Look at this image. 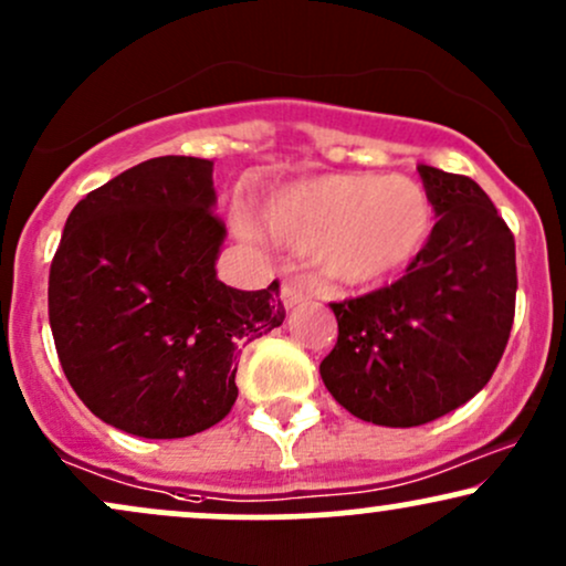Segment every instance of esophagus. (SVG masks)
Here are the masks:
<instances>
[{
    "instance_id": "obj_1",
    "label": "esophagus",
    "mask_w": 566,
    "mask_h": 566,
    "mask_svg": "<svg viewBox=\"0 0 566 566\" xmlns=\"http://www.w3.org/2000/svg\"><path fill=\"white\" fill-rule=\"evenodd\" d=\"M279 297H282L284 308H295V305L308 301V290H305V284H301V282H284Z\"/></svg>"
}]
</instances>
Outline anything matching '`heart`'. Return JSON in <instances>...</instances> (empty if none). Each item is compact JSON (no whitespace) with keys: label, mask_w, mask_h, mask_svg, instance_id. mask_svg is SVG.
Listing matches in <instances>:
<instances>
[{"label":"heart","mask_w":566,"mask_h":566,"mask_svg":"<svg viewBox=\"0 0 566 566\" xmlns=\"http://www.w3.org/2000/svg\"><path fill=\"white\" fill-rule=\"evenodd\" d=\"M261 227L276 242L308 250L324 282L374 287L424 253L434 208L427 189L408 176L326 174L271 195Z\"/></svg>","instance_id":"heart-1"}]
</instances>
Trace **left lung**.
Instances as JSON below:
<instances>
[{"mask_svg": "<svg viewBox=\"0 0 566 566\" xmlns=\"http://www.w3.org/2000/svg\"><path fill=\"white\" fill-rule=\"evenodd\" d=\"M434 223L390 287L332 303L337 345L318 371L353 417L419 427L490 382L514 324V234L480 184L417 166Z\"/></svg>", "mask_w": 566, "mask_h": 566, "instance_id": "1", "label": "left lung"}]
</instances>
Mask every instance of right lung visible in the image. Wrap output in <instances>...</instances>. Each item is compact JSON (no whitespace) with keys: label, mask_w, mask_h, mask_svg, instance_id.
<instances>
[{"label":"right lung","mask_w":566,"mask_h":566,"mask_svg":"<svg viewBox=\"0 0 566 566\" xmlns=\"http://www.w3.org/2000/svg\"><path fill=\"white\" fill-rule=\"evenodd\" d=\"M213 163L166 155L88 192L50 269V326L73 390L136 438L208 430L237 400V356L284 322L279 284L216 276L227 227Z\"/></svg>","instance_id":"1"}]
</instances>
